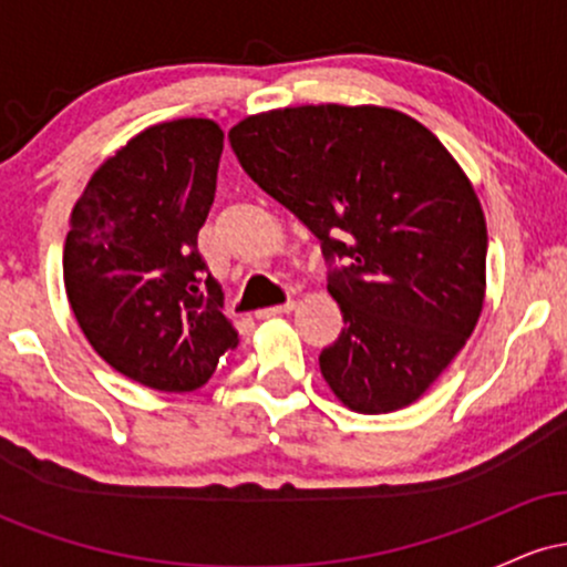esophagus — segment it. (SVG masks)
Masks as SVG:
<instances>
[{"instance_id":"1","label":"esophagus","mask_w":567,"mask_h":567,"mask_svg":"<svg viewBox=\"0 0 567 567\" xmlns=\"http://www.w3.org/2000/svg\"><path fill=\"white\" fill-rule=\"evenodd\" d=\"M292 306H296V301H285V303H279V306H264V309L256 311V317H258V320H269V317L288 315Z\"/></svg>"}]
</instances>
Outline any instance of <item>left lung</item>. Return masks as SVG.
I'll use <instances>...</instances> for the list:
<instances>
[{"instance_id":"1","label":"left lung","mask_w":567,"mask_h":567,"mask_svg":"<svg viewBox=\"0 0 567 567\" xmlns=\"http://www.w3.org/2000/svg\"><path fill=\"white\" fill-rule=\"evenodd\" d=\"M243 171L320 239L343 324L320 370L349 410L408 408L485 301L477 194L432 130L383 106H298L229 130Z\"/></svg>"}]
</instances>
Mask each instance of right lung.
I'll return each mask as SVG.
<instances>
[{"mask_svg": "<svg viewBox=\"0 0 567 567\" xmlns=\"http://www.w3.org/2000/svg\"><path fill=\"white\" fill-rule=\"evenodd\" d=\"M220 152L213 120L152 125L97 167L71 210V311L116 373L157 392L205 386L239 341L197 250Z\"/></svg>", "mask_w": 567, "mask_h": 567, "instance_id": "right-lung-1", "label": "right lung"}]
</instances>
